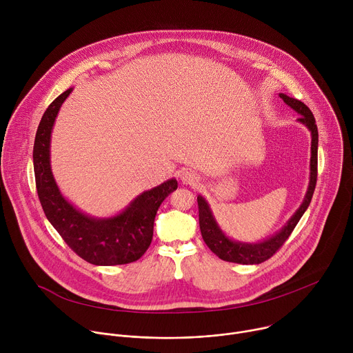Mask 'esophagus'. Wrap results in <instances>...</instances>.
Segmentation results:
<instances>
[{
    "label": "esophagus",
    "instance_id": "34e87169",
    "mask_svg": "<svg viewBox=\"0 0 353 353\" xmlns=\"http://www.w3.org/2000/svg\"><path fill=\"white\" fill-rule=\"evenodd\" d=\"M180 180L185 185H196L199 183V177L192 170H183L180 173Z\"/></svg>",
    "mask_w": 353,
    "mask_h": 353
}]
</instances>
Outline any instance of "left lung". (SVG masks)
<instances>
[{
	"label": "left lung",
	"mask_w": 353,
	"mask_h": 353,
	"mask_svg": "<svg viewBox=\"0 0 353 353\" xmlns=\"http://www.w3.org/2000/svg\"><path fill=\"white\" fill-rule=\"evenodd\" d=\"M279 97L290 109H293L297 114H300L297 121L306 125L307 130L312 132L310 181H309L306 195L303 198V203L300 204L297 211L290 216V219L283 225V228L279 232H276L274 236L259 243H241V241L229 239L219 228L207 203V199L203 195H198L196 203H198L201 234H203L205 244L211 248L212 253H215L223 261L250 265V264H261L265 260L271 259L279 250V247H282V244L288 240V237L293 232L300 218L303 216V214L309 208L310 201L313 198V192L317 183V150H319V131H317L314 116L312 110L305 103H301L300 100L294 97H289L285 93H279Z\"/></svg>",
	"instance_id": "obj_1"
}]
</instances>
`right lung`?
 Here are the masks:
<instances>
[{
  "label": "right lung",
  "mask_w": 353,
  "mask_h": 353,
  "mask_svg": "<svg viewBox=\"0 0 353 353\" xmlns=\"http://www.w3.org/2000/svg\"><path fill=\"white\" fill-rule=\"evenodd\" d=\"M72 88L63 92L44 112L33 146V169L37 195L48 222L71 250L93 265H121L143 256L154 236V222L163 199L177 188L170 179L143 191L120 214L93 218L75 208L61 194L50 165L52 131L64 100Z\"/></svg>",
  "instance_id": "right-lung-1"
}]
</instances>
